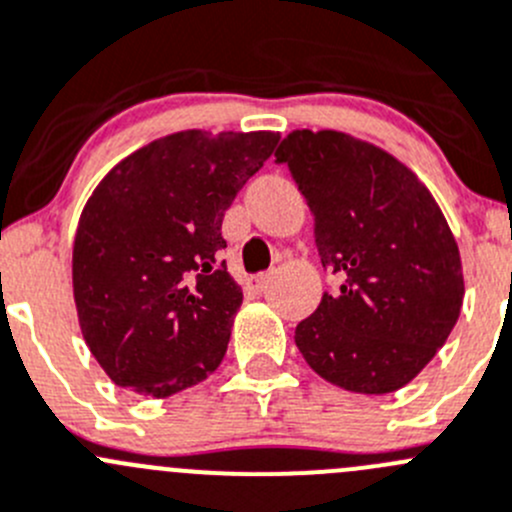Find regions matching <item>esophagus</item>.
I'll list each match as a JSON object with an SVG mask.
<instances>
[{
	"label": "esophagus",
	"instance_id": "34e87169",
	"mask_svg": "<svg viewBox=\"0 0 512 512\" xmlns=\"http://www.w3.org/2000/svg\"><path fill=\"white\" fill-rule=\"evenodd\" d=\"M267 277H270V275H250V277H247V280H245L247 290L255 292V295H260V292L265 290V285H267Z\"/></svg>",
	"mask_w": 512,
	"mask_h": 512
}]
</instances>
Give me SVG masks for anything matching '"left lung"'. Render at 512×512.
<instances>
[{
    "label": "left lung",
    "instance_id": "1",
    "mask_svg": "<svg viewBox=\"0 0 512 512\" xmlns=\"http://www.w3.org/2000/svg\"><path fill=\"white\" fill-rule=\"evenodd\" d=\"M315 217L322 267L342 280L295 327L307 365L337 388H405L445 345L463 307L458 242L405 162L337 130H292L275 152Z\"/></svg>",
    "mask_w": 512,
    "mask_h": 512
}]
</instances>
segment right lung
<instances>
[{
    "instance_id": "right-lung-1",
    "label": "right lung",
    "mask_w": 512,
    "mask_h": 512,
    "mask_svg": "<svg viewBox=\"0 0 512 512\" xmlns=\"http://www.w3.org/2000/svg\"><path fill=\"white\" fill-rule=\"evenodd\" d=\"M280 132L182 130L140 147L94 187L72 247L89 352L109 380L170 398L220 367L242 287L217 252L222 217Z\"/></svg>"
}]
</instances>
